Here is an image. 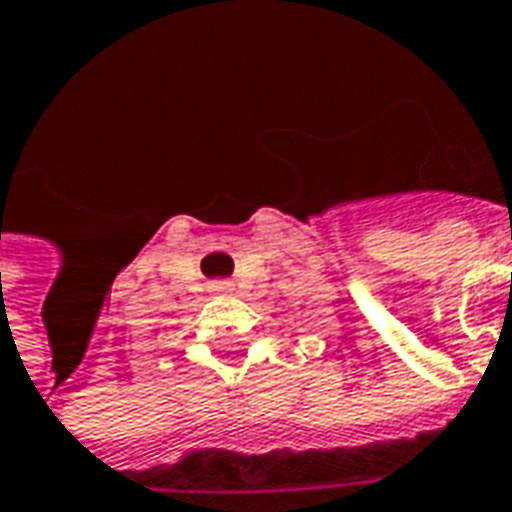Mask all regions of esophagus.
<instances>
[{
    "mask_svg": "<svg viewBox=\"0 0 512 512\" xmlns=\"http://www.w3.org/2000/svg\"><path fill=\"white\" fill-rule=\"evenodd\" d=\"M210 289L215 294H229V292H234V283H231V281H212Z\"/></svg>",
    "mask_w": 512,
    "mask_h": 512,
    "instance_id": "esophagus-1",
    "label": "esophagus"
}]
</instances>
